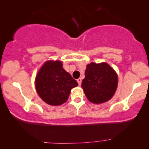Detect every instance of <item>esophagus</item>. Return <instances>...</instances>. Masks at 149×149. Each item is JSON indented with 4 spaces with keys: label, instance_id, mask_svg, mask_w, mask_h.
Returning <instances> with one entry per match:
<instances>
[{
    "label": "esophagus",
    "instance_id": "esophagus-1",
    "mask_svg": "<svg viewBox=\"0 0 149 149\" xmlns=\"http://www.w3.org/2000/svg\"><path fill=\"white\" fill-rule=\"evenodd\" d=\"M77 82H78L79 85V86H80V85H81V82H82V80H81V79L79 78V79H77Z\"/></svg>",
    "mask_w": 149,
    "mask_h": 149
}]
</instances>
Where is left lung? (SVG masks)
<instances>
[{
  "instance_id": "8db88e82",
  "label": "left lung",
  "mask_w": 149,
  "mask_h": 149,
  "mask_svg": "<svg viewBox=\"0 0 149 149\" xmlns=\"http://www.w3.org/2000/svg\"><path fill=\"white\" fill-rule=\"evenodd\" d=\"M118 86V75L107 62H91L86 66L81 87L89 102L95 104L109 101Z\"/></svg>"
}]
</instances>
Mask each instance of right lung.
<instances>
[{"mask_svg": "<svg viewBox=\"0 0 149 149\" xmlns=\"http://www.w3.org/2000/svg\"><path fill=\"white\" fill-rule=\"evenodd\" d=\"M60 60H47L38 70L34 80L36 91L42 101L51 106L66 102L71 89L78 83L63 68Z\"/></svg>", "mask_w": 149, "mask_h": 149, "instance_id": "1", "label": "right lung"}]
</instances>
